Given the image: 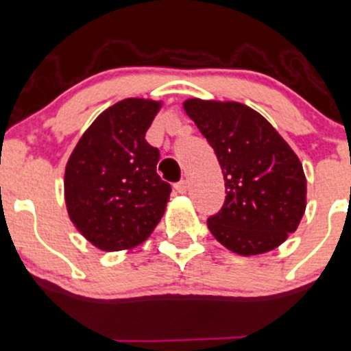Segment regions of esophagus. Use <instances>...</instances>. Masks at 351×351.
<instances>
[{"mask_svg":"<svg viewBox=\"0 0 351 351\" xmlns=\"http://www.w3.org/2000/svg\"><path fill=\"white\" fill-rule=\"evenodd\" d=\"M175 190L178 191V193H182V195L186 193V191H188V180H182L180 183H176Z\"/></svg>","mask_w":351,"mask_h":351,"instance_id":"esophagus-1","label":"esophagus"}]
</instances>
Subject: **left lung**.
I'll return each instance as SVG.
<instances>
[{
	"label": "left lung",
	"mask_w": 351,
	"mask_h": 351,
	"mask_svg": "<svg viewBox=\"0 0 351 351\" xmlns=\"http://www.w3.org/2000/svg\"><path fill=\"white\" fill-rule=\"evenodd\" d=\"M183 108L213 147L223 173L225 204L206 220L213 237L239 256L281 245L306 210L300 158L249 106L188 99Z\"/></svg>",
	"instance_id": "left-lung-1"
}]
</instances>
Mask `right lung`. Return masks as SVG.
<instances>
[{"label": "right lung", "instance_id": "obj_1", "mask_svg": "<svg viewBox=\"0 0 351 351\" xmlns=\"http://www.w3.org/2000/svg\"><path fill=\"white\" fill-rule=\"evenodd\" d=\"M160 101L129 97L99 114L65 166V205L77 230L106 252L129 250L153 234L171 186L160 178V151L146 131Z\"/></svg>", "mask_w": 351, "mask_h": 351}]
</instances>
